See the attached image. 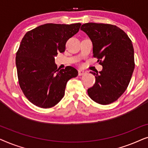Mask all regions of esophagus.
Wrapping results in <instances>:
<instances>
[{
  "instance_id": "esophagus-1",
  "label": "esophagus",
  "mask_w": 148,
  "mask_h": 148,
  "mask_svg": "<svg viewBox=\"0 0 148 148\" xmlns=\"http://www.w3.org/2000/svg\"><path fill=\"white\" fill-rule=\"evenodd\" d=\"M87 73V71L84 70H79L78 71V75L79 76H82V75H86Z\"/></svg>"
}]
</instances>
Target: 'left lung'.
<instances>
[{
	"label": "left lung",
	"mask_w": 148,
	"mask_h": 148,
	"mask_svg": "<svg viewBox=\"0 0 148 148\" xmlns=\"http://www.w3.org/2000/svg\"><path fill=\"white\" fill-rule=\"evenodd\" d=\"M84 31L92 40L94 57L102 66L98 73L91 72L96 82L88 90L90 98L98 104H109L127 90L134 71V49L127 34L116 25L88 23Z\"/></svg>",
	"instance_id": "1"
}]
</instances>
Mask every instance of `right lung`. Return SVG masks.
<instances>
[{"label":"right lung","instance_id":"right-lung-1","mask_svg":"<svg viewBox=\"0 0 148 148\" xmlns=\"http://www.w3.org/2000/svg\"><path fill=\"white\" fill-rule=\"evenodd\" d=\"M81 25L46 23L23 36L15 62L20 88L33 104L43 108L54 106L63 98L68 81L78 75L73 66L57 69L54 57L64 52L66 42Z\"/></svg>","mask_w":148,"mask_h":148}]
</instances>
